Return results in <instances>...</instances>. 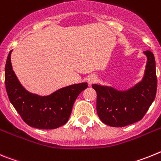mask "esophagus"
Returning a JSON list of instances; mask_svg holds the SVG:
<instances>
[{
  "label": "esophagus",
  "instance_id": "1",
  "mask_svg": "<svg viewBox=\"0 0 161 161\" xmlns=\"http://www.w3.org/2000/svg\"><path fill=\"white\" fill-rule=\"evenodd\" d=\"M96 76H94V75H92V76H90V77H89V78H88V82H89V84L92 85V83H93V82H96Z\"/></svg>",
  "mask_w": 161,
  "mask_h": 161
}]
</instances>
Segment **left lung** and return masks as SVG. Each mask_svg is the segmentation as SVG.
Returning <instances> with one entry per match:
<instances>
[{
  "label": "left lung",
  "instance_id": "left-lung-1",
  "mask_svg": "<svg viewBox=\"0 0 161 161\" xmlns=\"http://www.w3.org/2000/svg\"><path fill=\"white\" fill-rule=\"evenodd\" d=\"M147 64L142 80L128 90L93 84L97 93L96 111L101 121L113 127H122L140 121L154 101L157 89L154 54L145 51Z\"/></svg>",
  "mask_w": 161,
  "mask_h": 161
}]
</instances>
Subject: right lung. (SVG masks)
<instances>
[{"label":"right lung","instance_id":"obj_1","mask_svg":"<svg viewBox=\"0 0 161 161\" xmlns=\"http://www.w3.org/2000/svg\"><path fill=\"white\" fill-rule=\"evenodd\" d=\"M9 52L5 64V82L10 103L28 125L42 130L56 129L65 125L75 100L88 86L87 82L60 88L48 96L34 94L25 89L17 78Z\"/></svg>","mask_w":161,"mask_h":161}]
</instances>
